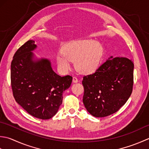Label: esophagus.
I'll list each match as a JSON object with an SVG mask.
<instances>
[{"mask_svg":"<svg viewBox=\"0 0 149 149\" xmlns=\"http://www.w3.org/2000/svg\"><path fill=\"white\" fill-rule=\"evenodd\" d=\"M72 81H73L74 83H77L78 81V78H77V77H74L73 78H72Z\"/></svg>","mask_w":149,"mask_h":149,"instance_id":"1","label":"esophagus"}]
</instances>
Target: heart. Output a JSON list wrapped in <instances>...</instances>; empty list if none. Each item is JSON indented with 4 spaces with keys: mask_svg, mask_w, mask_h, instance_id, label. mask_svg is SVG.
<instances>
[{
    "mask_svg": "<svg viewBox=\"0 0 149 149\" xmlns=\"http://www.w3.org/2000/svg\"><path fill=\"white\" fill-rule=\"evenodd\" d=\"M63 53L56 56L60 71L66 72L74 62L75 68L82 74H90L98 68L102 55V47L93 40H73L63 47Z\"/></svg>",
    "mask_w": 149,
    "mask_h": 149,
    "instance_id": "1",
    "label": "heart"
}]
</instances>
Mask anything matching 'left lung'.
<instances>
[{
  "label": "left lung",
  "mask_w": 149,
  "mask_h": 149,
  "mask_svg": "<svg viewBox=\"0 0 149 149\" xmlns=\"http://www.w3.org/2000/svg\"><path fill=\"white\" fill-rule=\"evenodd\" d=\"M134 63L125 57L111 56L95 72L84 76L83 103L95 117H105L117 112L132 91Z\"/></svg>",
  "instance_id": "8db88e82"
}]
</instances>
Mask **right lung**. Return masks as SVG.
<instances>
[{"mask_svg": "<svg viewBox=\"0 0 149 149\" xmlns=\"http://www.w3.org/2000/svg\"><path fill=\"white\" fill-rule=\"evenodd\" d=\"M36 48L30 40L19 48L11 64V84L16 102L31 116L42 120L54 116L62 103V94L72 77H60L46 58L34 60Z\"/></svg>", "mask_w": 149, "mask_h": 149, "instance_id": "1", "label": "right lung"}]
</instances>
